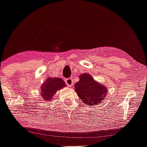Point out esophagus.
Masks as SVG:
<instances>
[{
    "mask_svg": "<svg viewBox=\"0 0 147 147\" xmlns=\"http://www.w3.org/2000/svg\"><path fill=\"white\" fill-rule=\"evenodd\" d=\"M65 82H66V84L69 87L73 86V78H67V79L65 80Z\"/></svg>",
    "mask_w": 147,
    "mask_h": 147,
    "instance_id": "1",
    "label": "esophagus"
}]
</instances>
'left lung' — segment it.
<instances>
[{"label": "left lung", "mask_w": 147, "mask_h": 147, "mask_svg": "<svg viewBox=\"0 0 147 147\" xmlns=\"http://www.w3.org/2000/svg\"><path fill=\"white\" fill-rule=\"evenodd\" d=\"M79 80L74 84V88L82 101L90 106H96L102 103L108 94V88L94 79L90 74L79 76Z\"/></svg>", "instance_id": "8db88e82"}]
</instances>
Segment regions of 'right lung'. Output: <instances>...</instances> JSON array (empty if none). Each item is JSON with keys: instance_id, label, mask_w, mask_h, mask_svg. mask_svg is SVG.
I'll return each mask as SVG.
<instances>
[{"instance_id": "1", "label": "right lung", "mask_w": 147, "mask_h": 147, "mask_svg": "<svg viewBox=\"0 0 147 147\" xmlns=\"http://www.w3.org/2000/svg\"><path fill=\"white\" fill-rule=\"evenodd\" d=\"M66 86L61 78H48L41 86V96L44 101H50L59 90Z\"/></svg>"}]
</instances>
